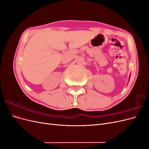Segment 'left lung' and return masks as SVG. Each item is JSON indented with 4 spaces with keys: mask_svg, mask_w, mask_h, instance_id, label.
<instances>
[{
    "mask_svg": "<svg viewBox=\"0 0 149 149\" xmlns=\"http://www.w3.org/2000/svg\"><path fill=\"white\" fill-rule=\"evenodd\" d=\"M129 79H130V77H129Z\"/></svg>",
    "mask_w": 149,
    "mask_h": 149,
    "instance_id": "8db88e82",
    "label": "left lung"
}]
</instances>
